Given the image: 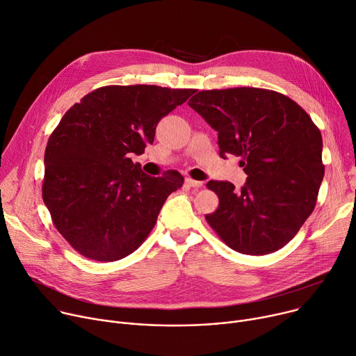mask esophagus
Instances as JSON below:
<instances>
[{
  "label": "esophagus",
  "instance_id": "obj_1",
  "mask_svg": "<svg viewBox=\"0 0 356 356\" xmlns=\"http://www.w3.org/2000/svg\"><path fill=\"white\" fill-rule=\"evenodd\" d=\"M186 184H187L188 187H196V188H199V187H202V186H203V183H202V181L193 180V179H190V177H186Z\"/></svg>",
  "mask_w": 356,
  "mask_h": 356
}]
</instances>
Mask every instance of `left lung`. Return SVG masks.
I'll list each match as a JSON object with an SVG mask.
<instances>
[{
  "instance_id": "1",
  "label": "left lung",
  "mask_w": 356,
  "mask_h": 356,
  "mask_svg": "<svg viewBox=\"0 0 356 356\" xmlns=\"http://www.w3.org/2000/svg\"><path fill=\"white\" fill-rule=\"evenodd\" d=\"M218 132L220 156H240L247 181L210 180L218 207L206 214L234 251L264 255L288 244L315 209L324 179L322 136L288 96L263 88L200 90L188 101Z\"/></svg>"
}]
</instances>
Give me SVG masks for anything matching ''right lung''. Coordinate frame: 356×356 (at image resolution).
<instances>
[{
    "label": "right lung",
    "mask_w": 356,
    "mask_h": 356,
    "mask_svg": "<svg viewBox=\"0 0 356 356\" xmlns=\"http://www.w3.org/2000/svg\"><path fill=\"white\" fill-rule=\"evenodd\" d=\"M196 89L109 85L71 106L45 147L42 199L59 234L81 255L118 261L153 230L177 170L150 177L131 156L153 143L161 118Z\"/></svg>",
    "instance_id": "right-lung-1"
}]
</instances>
